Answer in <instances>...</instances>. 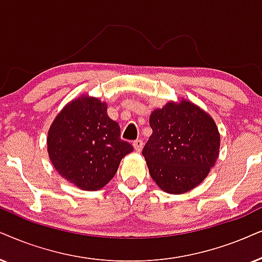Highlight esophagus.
<instances>
[{"label": "esophagus", "mask_w": 262, "mask_h": 262, "mask_svg": "<svg viewBox=\"0 0 262 262\" xmlns=\"http://www.w3.org/2000/svg\"><path fill=\"white\" fill-rule=\"evenodd\" d=\"M133 145H134V148L135 151L137 152H140L142 146H144V142H142V140H140V139H138V140L133 141Z\"/></svg>", "instance_id": "esophagus-1"}]
</instances>
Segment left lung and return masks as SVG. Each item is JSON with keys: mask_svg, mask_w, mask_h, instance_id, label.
Returning a JSON list of instances; mask_svg holds the SVG:
<instances>
[{"mask_svg": "<svg viewBox=\"0 0 262 262\" xmlns=\"http://www.w3.org/2000/svg\"><path fill=\"white\" fill-rule=\"evenodd\" d=\"M150 127L142 156L156 184L171 194L198 186L219 156L220 134L213 118L184 99L152 111Z\"/></svg>", "mask_w": 262, "mask_h": 262, "instance_id": "left-lung-1", "label": "left lung"}]
</instances>
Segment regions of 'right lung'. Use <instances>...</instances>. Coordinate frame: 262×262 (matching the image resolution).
Returning a JSON list of instances; mask_svg holds the SVG:
<instances>
[{
  "instance_id": "add662e5",
  "label": "right lung",
  "mask_w": 262,
  "mask_h": 262,
  "mask_svg": "<svg viewBox=\"0 0 262 262\" xmlns=\"http://www.w3.org/2000/svg\"><path fill=\"white\" fill-rule=\"evenodd\" d=\"M49 160L62 178L81 190L106 185L134 147L121 139V128L107 116V105L82 95L59 112L48 130Z\"/></svg>"
}]
</instances>
